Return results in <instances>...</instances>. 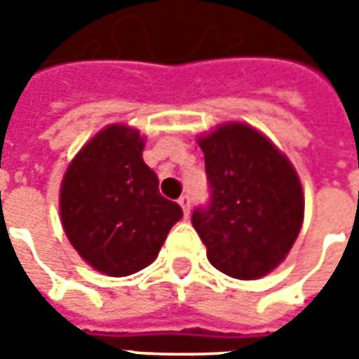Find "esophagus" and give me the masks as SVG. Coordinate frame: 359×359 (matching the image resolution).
I'll return each mask as SVG.
<instances>
[{
	"label": "esophagus",
	"instance_id": "1",
	"mask_svg": "<svg viewBox=\"0 0 359 359\" xmlns=\"http://www.w3.org/2000/svg\"><path fill=\"white\" fill-rule=\"evenodd\" d=\"M177 203H180V205H182V210H184V215H189V198H187V196H182V198H180V200H177Z\"/></svg>",
	"mask_w": 359,
	"mask_h": 359
}]
</instances>
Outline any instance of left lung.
<instances>
[{
  "label": "left lung",
  "instance_id": "8db88e82",
  "mask_svg": "<svg viewBox=\"0 0 359 359\" xmlns=\"http://www.w3.org/2000/svg\"><path fill=\"white\" fill-rule=\"evenodd\" d=\"M212 200L191 224L215 269L259 280L290 254L304 224V189L292 161L248 123L228 121L198 137Z\"/></svg>",
  "mask_w": 359,
  "mask_h": 359
}]
</instances>
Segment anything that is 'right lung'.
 <instances>
[{
    "label": "right lung",
    "mask_w": 359,
    "mask_h": 359,
    "mask_svg": "<svg viewBox=\"0 0 359 359\" xmlns=\"http://www.w3.org/2000/svg\"><path fill=\"white\" fill-rule=\"evenodd\" d=\"M145 137L128 123L97 131L76 154L60 186V217L79 257L111 278L147 268L182 219L145 165Z\"/></svg>",
    "instance_id": "add662e5"
}]
</instances>
